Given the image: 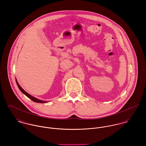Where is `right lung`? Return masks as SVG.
Returning <instances> with one entry per match:
<instances>
[{
	"mask_svg": "<svg viewBox=\"0 0 146 146\" xmlns=\"http://www.w3.org/2000/svg\"><path fill=\"white\" fill-rule=\"evenodd\" d=\"M16 81L17 85V86H18L19 88L20 89V90H21V92H22V93H23L25 96H26L28 98H29L30 100H31L33 101H34V102H37V103H41V104H45V103H46V102H47L46 101H42V100H38V99L36 98L35 97H33V96H31V95H30V94H29V93H27L26 91H25V90H24L21 88V86L19 85V83L17 82L16 78Z\"/></svg>",
	"mask_w": 146,
	"mask_h": 146,
	"instance_id": "right-lung-1",
	"label": "right lung"
}]
</instances>
